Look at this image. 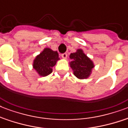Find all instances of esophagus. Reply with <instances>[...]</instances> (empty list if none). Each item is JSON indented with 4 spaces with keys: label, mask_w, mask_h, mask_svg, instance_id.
Here are the masks:
<instances>
[{
    "label": "esophagus",
    "mask_w": 128,
    "mask_h": 128,
    "mask_svg": "<svg viewBox=\"0 0 128 128\" xmlns=\"http://www.w3.org/2000/svg\"><path fill=\"white\" fill-rule=\"evenodd\" d=\"M61 56H62V58H64V59H66V58H67V56H68V55H67V54H66V53H64V54H61Z\"/></svg>",
    "instance_id": "34e87169"
}]
</instances>
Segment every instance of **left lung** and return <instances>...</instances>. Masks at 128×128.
Here are the masks:
<instances>
[{
  "label": "left lung",
  "instance_id": "1",
  "mask_svg": "<svg viewBox=\"0 0 128 128\" xmlns=\"http://www.w3.org/2000/svg\"><path fill=\"white\" fill-rule=\"evenodd\" d=\"M70 66L73 70L74 76L78 79H87L91 75L94 68L93 61L84 54L82 49H78L76 52L71 53Z\"/></svg>",
  "mask_w": 128,
  "mask_h": 128
}]
</instances>
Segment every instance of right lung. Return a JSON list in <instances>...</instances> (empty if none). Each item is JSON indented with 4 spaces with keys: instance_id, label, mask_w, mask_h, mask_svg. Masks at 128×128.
Segmentation results:
<instances>
[{
    "instance_id": "right-lung-1",
    "label": "right lung",
    "mask_w": 128,
    "mask_h": 128,
    "mask_svg": "<svg viewBox=\"0 0 128 128\" xmlns=\"http://www.w3.org/2000/svg\"><path fill=\"white\" fill-rule=\"evenodd\" d=\"M60 60L57 51H53L49 48H45L36 56L33 61V68L40 76H46L51 74L53 66Z\"/></svg>"
}]
</instances>
